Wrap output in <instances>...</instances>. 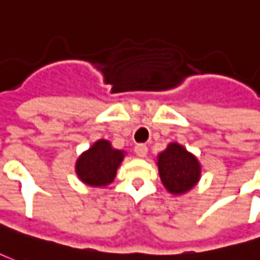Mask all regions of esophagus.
Listing matches in <instances>:
<instances>
[{"mask_svg":"<svg viewBox=\"0 0 260 260\" xmlns=\"http://www.w3.org/2000/svg\"><path fill=\"white\" fill-rule=\"evenodd\" d=\"M135 153L138 157H140V158H143V157H146V154H147V146L146 145H136L135 146Z\"/></svg>","mask_w":260,"mask_h":260,"instance_id":"obj_1","label":"esophagus"}]
</instances>
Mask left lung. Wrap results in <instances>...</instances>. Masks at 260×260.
Wrapping results in <instances>:
<instances>
[{"instance_id": "1", "label": "left lung", "mask_w": 260, "mask_h": 260, "mask_svg": "<svg viewBox=\"0 0 260 260\" xmlns=\"http://www.w3.org/2000/svg\"><path fill=\"white\" fill-rule=\"evenodd\" d=\"M158 172L165 189L182 194L193 187L200 179V164L193 154L178 143H171L158 155Z\"/></svg>"}]
</instances>
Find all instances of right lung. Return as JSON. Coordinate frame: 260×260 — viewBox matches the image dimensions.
Returning a JSON list of instances; mask_svg holds the SVG:
<instances>
[{"label":"right lung","instance_id":"1","mask_svg":"<svg viewBox=\"0 0 260 260\" xmlns=\"http://www.w3.org/2000/svg\"><path fill=\"white\" fill-rule=\"evenodd\" d=\"M124 153L111 147L110 142L98 140L91 149L77 159L76 172L82 182L89 186H107L117 174Z\"/></svg>","mask_w":260,"mask_h":260}]
</instances>
